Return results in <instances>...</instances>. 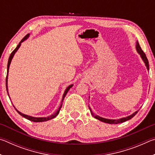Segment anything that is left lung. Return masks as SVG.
Masks as SVG:
<instances>
[{"mask_svg": "<svg viewBox=\"0 0 155 155\" xmlns=\"http://www.w3.org/2000/svg\"><path fill=\"white\" fill-rule=\"evenodd\" d=\"M136 48H137V51L138 52V53L140 54L141 57V58H142V59H143V61H144V63H145V64H146V67H147V69L149 70L148 60V59H147L146 54L144 53L143 51H142V49H141V48L140 47V44H139L138 41H137V44H136ZM89 109H90V111L91 113V114L93 115V116L95 117V118L98 119V120H100V121H101V122H105V123H108V124H120V123H122V122H124L125 121H127V120H130V119L132 118V117H134L135 115L137 114V112H138V111H135L134 114H133L132 115H129V116L126 117H123V118L119 119V120H109V119L103 118V117H100V116H98V115H94L92 111H91V109L90 108V107H89Z\"/></svg>", "mask_w": 155, "mask_h": 155, "instance_id": "8db88e82", "label": "left lung"}]
</instances>
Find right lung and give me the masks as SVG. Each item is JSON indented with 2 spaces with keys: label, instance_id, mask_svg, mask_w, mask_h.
<instances>
[{
  "label": "right lung",
  "instance_id": "add662e5",
  "mask_svg": "<svg viewBox=\"0 0 155 155\" xmlns=\"http://www.w3.org/2000/svg\"><path fill=\"white\" fill-rule=\"evenodd\" d=\"M28 35H29V34H27V35H25V36L24 37V38H23L22 40L20 41L19 44H18V45L17 46L16 48H15L14 50V51H13V52H12L11 54H10V56H9V60H8V64H7V77H6V90H7V94H8V88H7V77H7V76H8L9 65H10V64H11L12 59V58H13V57H14V55L15 52L18 51V49L19 48V47L20 46L21 42H22L23 41H25V40H26V39H27V38H28ZM72 87V85H70L69 87H67V89H66V90H65V92H64V96H63V98H62V101H61V105H60L59 109L57 110V111L56 113H54V114L51 115V116H48V117H34L28 116V115H25V114H22V113H20V111H18V110L15 108L14 106V107L15 108V109L16 110V111H17V112L18 113V114H19L20 115H22V117H24L25 118L27 119V120H30V121H32V122H46V121H48V120H51V119H53V118H54V117H55L57 116V115L59 114L60 109H61V107H62L63 101H64V98H65V95H66V94H67L68 91H69V90L70 89V87ZM8 96H9V94H8Z\"/></svg>",
  "mask_w": 155,
  "mask_h": 155
}]
</instances>
